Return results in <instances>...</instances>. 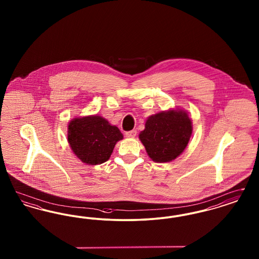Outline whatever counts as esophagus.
<instances>
[{
	"label": "esophagus",
	"instance_id": "obj_1",
	"mask_svg": "<svg viewBox=\"0 0 259 259\" xmlns=\"http://www.w3.org/2000/svg\"><path fill=\"white\" fill-rule=\"evenodd\" d=\"M136 135H137V131H136V130L127 131V132L125 133V136H126L127 138H135Z\"/></svg>",
	"mask_w": 259,
	"mask_h": 259
}]
</instances>
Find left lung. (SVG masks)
Here are the masks:
<instances>
[{
	"mask_svg": "<svg viewBox=\"0 0 259 259\" xmlns=\"http://www.w3.org/2000/svg\"><path fill=\"white\" fill-rule=\"evenodd\" d=\"M191 124L185 111H162L148 117L140 140L152 160L170 162L186 148L192 133Z\"/></svg>",
	"mask_w": 259,
	"mask_h": 259,
	"instance_id": "8db88e82",
	"label": "left lung"
}]
</instances>
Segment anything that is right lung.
<instances>
[{
  "instance_id": "right-lung-1",
  "label": "right lung",
  "mask_w": 259,
  "mask_h": 259,
  "mask_svg": "<svg viewBox=\"0 0 259 259\" xmlns=\"http://www.w3.org/2000/svg\"><path fill=\"white\" fill-rule=\"evenodd\" d=\"M123 136L116 126L98 115L74 118L68 127V141L74 154L89 165L109 160Z\"/></svg>"
}]
</instances>
